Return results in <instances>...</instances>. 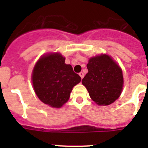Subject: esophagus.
Wrapping results in <instances>:
<instances>
[{
	"label": "esophagus",
	"mask_w": 148,
	"mask_h": 148,
	"mask_svg": "<svg viewBox=\"0 0 148 148\" xmlns=\"http://www.w3.org/2000/svg\"><path fill=\"white\" fill-rule=\"evenodd\" d=\"M79 75H80L81 78H84V73H82V72H81V73H79Z\"/></svg>",
	"instance_id": "34e87169"
}]
</instances>
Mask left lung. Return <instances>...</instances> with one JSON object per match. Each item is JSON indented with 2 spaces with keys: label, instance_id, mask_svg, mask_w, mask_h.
Listing matches in <instances>:
<instances>
[{
  "label": "left lung",
  "instance_id": "obj_1",
  "mask_svg": "<svg viewBox=\"0 0 148 148\" xmlns=\"http://www.w3.org/2000/svg\"><path fill=\"white\" fill-rule=\"evenodd\" d=\"M88 73L82 79L90 98L99 105H109L119 97L123 87L122 71L110 56L91 58L87 64Z\"/></svg>",
  "mask_w": 148,
  "mask_h": 148
}]
</instances>
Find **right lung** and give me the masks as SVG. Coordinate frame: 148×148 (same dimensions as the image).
I'll use <instances>...</instances> for the list:
<instances>
[{
	"mask_svg": "<svg viewBox=\"0 0 148 148\" xmlns=\"http://www.w3.org/2000/svg\"><path fill=\"white\" fill-rule=\"evenodd\" d=\"M32 78L39 99L57 108L67 101L73 87L82 80L59 53L42 56L34 67Z\"/></svg>",
	"mask_w": 148,
	"mask_h": 148,
	"instance_id": "right-lung-1",
	"label": "right lung"
}]
</instances>
